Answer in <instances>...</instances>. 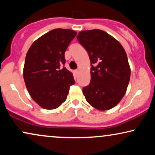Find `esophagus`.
<instances>
[{
  "label": "esophagus",
  "instance_id": "1",
  "mask_svg": "<svg viewBox=\"0 0 155 155\" xmlns=\"http://www.w3.org/2000/svg\"><path fill=\"white\" fill-rule=\"evenodd\" d=\"M75 73L76 75H78V73H79V71H78V70H76V71H75Z\"/></svg>",
  "mask_w": 155,
  "mask_h": 155
}]
</instances>
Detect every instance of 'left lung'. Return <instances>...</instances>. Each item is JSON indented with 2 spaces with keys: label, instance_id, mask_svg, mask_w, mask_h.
<instances>
[{
  "label": "left lung",
  "instance_id": "obj_1",
  "mask_svg": "<svg viewBox=\"0 0 155 155\" xmlns=\"http://www.w3.org/2000/svg\"><path fill=\"white\" fill-rule=\"evenodd\" d=\"M77 39L92 65L90 84L82 88L86 100L100 111L111 109L124 97L130 81L126 53L117 40L100 29L80 31Z\"/></svg>",
  "mask_w": 155,
  "mask_h": 155
}]
</instances>
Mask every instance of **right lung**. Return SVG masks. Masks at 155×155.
<instances>
[{"mask_svg": "<svg viewBox=\"0 0 155 155\" xmlns=\"http://www.w3.org/2000/svg\"><path fill=\"white\" fill-rule=\"evenodd\" d=\"M77 32L55 29L31 44L25 58L23 78L29 94L45 109H55L66 100L70 87L75 84L73 74L61 65L65 52Z\"/></svg>", "mask_w": 155, "mask_h": 155, "instance_id": "add662e5", "label": "right lung"}]
</instances>
